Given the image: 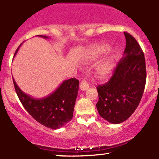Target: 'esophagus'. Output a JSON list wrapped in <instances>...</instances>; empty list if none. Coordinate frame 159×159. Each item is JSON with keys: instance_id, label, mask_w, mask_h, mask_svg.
Instances as JSON below:
<instances>
[{"instance_id": "34e87169", "label": "esophagus", "mask_w": 159, "mask_h": 159, "mask_svg": "<svg viewBox=\"0 0 159 159\" xmlns=\"http://www.w3.org/2000/svg\"><path fill=\"white\" fill-rule=\"evenodd\" d=\"M80 88L82 91H86V90H87L89 88V85L85 80H83V81L80 83Z\"/></svg>"}]
</instances>
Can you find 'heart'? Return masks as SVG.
Masks as SVG:
<instances>
[{"label": "heart", "mask_w": 159, "mask_h": 159, "mask_svg": "<svg viewBox=\"0 0 159 159\" xmlns=\"http://www.w3.org/2000/svg\"><path fill=\"white\" fill-rule=\"evenodd\" d=\"M107 49H108L107 47H105V46H102V47L98 48L97 49L94 50L93 54H92L93 57H96V56L104 54ZM112 66H113V63H112L111 60H106V61H103V62H102L97 66L96 72L101 76H106L111 71Z\"/></svg>", "instance_id": "1"}]
</instances>
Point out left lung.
<instances>
[{
    "instance_id": "left-lung-1",
    "label": "left lung",
    "mask_w": 159,
    "mask_h": 159,
    "mask_svg": "<svg viewBox=\"0 0 159 159\" xmlns=\"http://www.w3.org/2000/svg\"><path fill=\"white\" fill-rule=\"evenodd\" d=\"M126 48L124 57L107 83L98 85V114L111 124H120L131 116L144 92L146 69L144 54L136 40L124 32Z\"/></svg>"
}]
</instances>
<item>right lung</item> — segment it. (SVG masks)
Listing matches in <instances>:
<instances>
[{
    "instance_id": "add662e5",
    "label": "right lung",
    "mask_w": 159,
    "mask_h": 159,
    "mask_svg": "<svg viewBox=\"0 0 159 159\" xmlns=\"http://www.w3.org/2000/svg\"><path fill=\"white\" fill-rule=\"evenodd\" d=\"M37 36L48 38L44 35ZM13 80L15 90L22 105L27 112L41 124L52 129H57L64 127L73 118L79 89V80L76 78L64 80L55 91L40 98H35L23 93L13 78Z\"/></svg>"
}]
</instances>
